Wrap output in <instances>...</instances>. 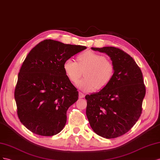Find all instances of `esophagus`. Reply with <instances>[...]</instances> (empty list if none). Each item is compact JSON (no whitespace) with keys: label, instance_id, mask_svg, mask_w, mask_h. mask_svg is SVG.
<instances>
[{"label":"esophagus","instance_id":"1","mask_svg":"<svg viewBox=\"0 0 160 160\" xmlns=\"http://www.w3.org/2000/svg\"><path fill=\"white\" fill-rule=\"evenodd\" d=\"M84 97H85V94H84V93L81 92H79V98H84Z\"/></svg>","mask_w":160,"mask_h":160}]
</instances>
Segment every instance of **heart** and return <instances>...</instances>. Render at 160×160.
<instances>
[{"instance_id": "1", "label": "heart", "mask_w": 160, "mask_h": 160, "mask_svg": "<svg viewBox=\"0 0 160 160\" xmlns=\"http://www.w3.org/2000/svg\"><path fill=\"white\" fill-rule=\"evenodd\" d=\"M78 62L72 58L63 62V69L72 82L76 83L81 76L82 70L84 78L78 82L76 86L86 92L97 88L100 90L105 88L112 80L115 68L114 63L107 60L102 54L92 51L82 53L77 57Z\"/></svg>"}]
</instances>
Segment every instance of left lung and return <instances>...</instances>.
I'll list each match as a JSON object with an SVG mask.
<instances>
[{
  "instance_id": "1",
  "label": "left lung",
  "mask_w": 160,
  "mask_h": 160,
  "mask_svg": "<svg viewBox=\"0 0 160 160\" xmlns=\"http://www.w3.org/2000/svg\"><path fill=\"white\" fill-rule=\"evenodd\" d=\"M111 58L115 71L111 82L97 93L87 94L86 116L97 135L107 139L128 132L142 112L145 86L140 68L128 53L115 47L92 48Z\"/></svg>"
}]
</instances>
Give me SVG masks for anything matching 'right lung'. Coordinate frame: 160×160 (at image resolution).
<instances>
[{
    "label": "right lung",
    "mask_w": 160,
    "mask_h": 160,
    "mask_svg": "<svg viewBox=\"0 0 160 160\" xmlns=\"http://www.w3.org/2000/svg\"><path fill=\"white\" fill-rule=\"evenodd\" d=\"M86 49L53 39L39 43L27 55L15 89L17 115L27 129L42 136L56 135L67 111L78 98L77 88L63 69V62Z\"/></svg>",
    "instance_id": "add662e5"
}]
</instances>
